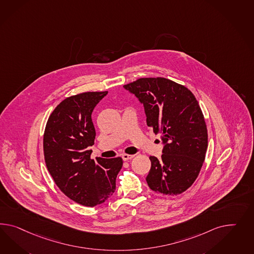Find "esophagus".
Listing matches in <instances>:
<instances>
[{"instance_id":"esophagus-1","label":"esophagus","mask_w":254,"mask_h":254,"mask_svg":"<svg viewBox=\"0 0 254 254\" xmlns=\"http://www.w3.org/2000/svg\"><path fill=\"white\" fill-rule=\"evenodd\" d=\"M133 157H134V155H132V154H126V153L122 154V159L124 161H128Z\"/></svg>"}]
</instances>
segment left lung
Instances as JSON below:
<instances>
[{
  "label": "left lung",
  "instance_id": "obj_1",
  "mask_svg": "<svg viewBox=\"0 0 254 254\" xmlns=\"http://www.w3.org/2000/svg\"><path fill=\"white\" fill-rule=\"evenodd\" d=\"M124 88L143 104L148 127L161 133L162 157L150 156V189L172 196L185 191L198 178L208 147L198 101L185 86L165 77L139 78Z\"/></svg>",
  "mask_w": 254,
  "mask_h": 254
}]
</instances>
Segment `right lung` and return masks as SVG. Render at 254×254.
Masks as SVG:
<instances>
[{
    "label": "right lung",
    "instance_id": "add662e5",
    "mask_svg": "<svg viewBox=\"0 0 254 254\" xmlns=\"http://www.w3.org/2000/svg\"><path fill=\"white\" fill-rule=\"evenodd\" d=\"M108 91L84 92L59 103L49 117L43 136L46 166L55 184L81 205H99L116 190L122 158L90 159L96 132L92 111Z\"/></svg>",
    "mask_w": 254,
    "mask_h": 254
}]
</instances>
